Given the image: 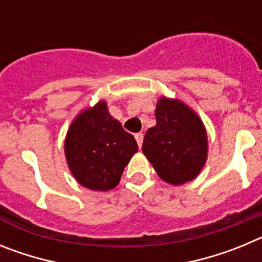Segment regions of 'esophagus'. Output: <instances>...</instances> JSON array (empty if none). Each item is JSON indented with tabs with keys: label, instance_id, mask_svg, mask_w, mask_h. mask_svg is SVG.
Here are the masks:
<instances>
[{
	"label": "esophagus",
	"instance_id": "esophagus-1",
	"mask_svg": "<svg viewBox=\"0 0 262 262\" xmlns=\"http://www.w3.org/2000/svg\"><path fill=\"white\" fill-rule=\"evenodd\" d=\"M135 139H136V142H138V145H139V147H142V144H143V139H144V134H143V133H138V134H135Z\"/></svg>",
	"mask_w": 262,
	"mask_h": 262
}]
</instances>
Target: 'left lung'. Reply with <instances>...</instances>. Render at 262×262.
Wrapping results in <instances>:
<instances>
[{
	"mask_svg": "<svg viewBox=\"0 0 262 262\" xmlns=\"http://www.w3.org/2000/svg\"><path fill=\"white\" fill-rule=\"evenodd\" d=\"M156 126L148 129L143 154L164 181L181 185L201 172L207 157V136L202 120L177 99L161 98Z\"/></svg>",
	"mask_w": 262,
	"mask_h": 262,
	"instance_id": "left-lung-1",
	"label": "left lung"
}]
</instances>
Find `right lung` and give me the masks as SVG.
Masks as SVG:
<instances>
[{
	"mask_svg": "<svg viewBox=\"0 0 262 262\" xmlns=\"http://www.w3.org/2000/svg\"><path fill=\"white\" fill-rule=\"evenodd\" d=\"M64 148L72 174L92 190L117 186L124 166L138 152L135 138L108 114L105 102L82 111L73 120Z\"/></svg>",
	"mask_w": 262,
	"mask_h": 262,
	"instance_id": "right-lung-1",
	"label": "right lung"
}]
</instances>
